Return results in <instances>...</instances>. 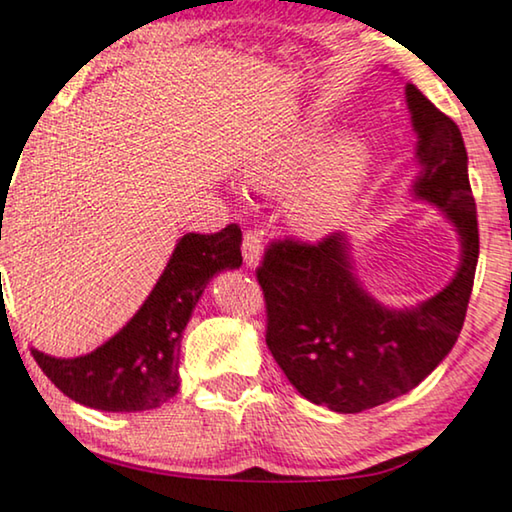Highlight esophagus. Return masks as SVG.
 Wrapping results in <instances>:
<instances>
[{
    "instance_id": "34e87169",
    "label": "esophagus",
    "mask_w": 512,
    "mask_h": 512,
    "mask_svg": "<svg viewBox=\"0 0 512 512\" xmlns=\"http://www.w3.org/2000/svg\"><path fill=\"white\" fill-rule=\"evenodd\" d=\"M242 256H244V263H247L249 268H254V265H258V261H261V256H263V235L258 233L256 228L244 230Z\"/></svg>"
}]
</instances>
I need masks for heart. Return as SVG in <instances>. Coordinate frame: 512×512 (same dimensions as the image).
I'll list each match as a JSON object with an SVG mask.
<instances>
[{
    "instance_id": "b5f03b06",
    "label": "heart",
    "mask_w": 512,
    "mask_h": 512,
    "mask_svg": "<svg viewBox=\"0 0 512 512\" xmlns=\"http://www.w3.org/2000/svg\"><path fill=\"white\" fill-rule=\"evenodd\" d=\"M328 139L331 128L324 121L300 123L251 160L247 179L263 191H286ZM368 170L370 149L366 139L349 135L328 146L291 195L289 221L296 233L324 237L338 228L359 198Z\"/></svg>"
}]
</instances>
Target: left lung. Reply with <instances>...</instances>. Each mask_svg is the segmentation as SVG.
<instances>
[{"mask_svg":"<svg viewBox=\"0 0 512 512\" xmlns=\"http://www.w3.org/2000/svg\"><path fill=\"white\" fill-rule=\"evenodd\" d=\"M408 107L422 163L415 193L450 216L464 258L457 277L417 310L391 312L356 284L345 237L272 240L256 279L265 298V342L307 401L363 412L415 389L445 359L466 319L480 254L478 212L457 123L410 83Z\"/></svg>","mask_w":512,"mask_h":512,"instance_id":"8db88e82","label":"left lung"}]
</instances>
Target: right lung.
Here are the masks:
<instances>
[{
	"label": "right lung",
	"instance_id": "obj_1",
	"mask_svg": "<svg viewBox=\"0 0 512 512\" xmlns=\"http://www.w3.org/2000/svg\"><path fill=\"white\" fill-rule=\"evenodd\" d=\"M242 230L186 233L151 296L109 342L76 359H55L32 349L48 380L72 401L104 412H142L179 391L181 333L209 279L242 265Z\"/></svg>",
	"mask_w": 512,
	"mask_h": 512
}]
</instances>
